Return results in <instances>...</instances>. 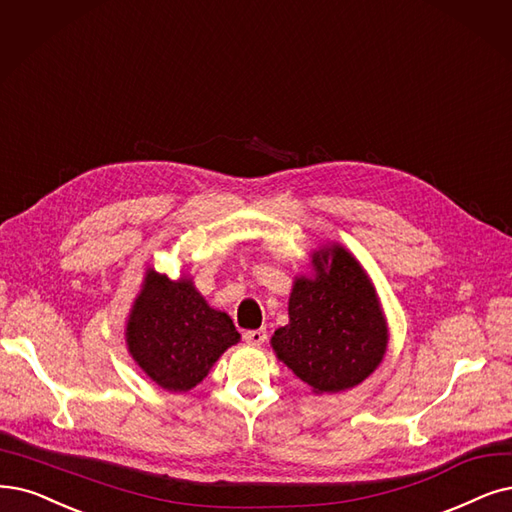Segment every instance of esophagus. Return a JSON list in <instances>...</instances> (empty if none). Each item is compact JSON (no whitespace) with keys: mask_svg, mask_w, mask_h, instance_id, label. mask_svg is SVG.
Instances as JSON below:
<instances>
[{"mask_svg":"<svg viewBox=\"0 0 512 512\" xmlns=\"http://www.w3.org/2000/svg\"><path fill=\"white\" fill-rule=\"evenodd\" d=\"M244 342L246 344H249V346H261L263 342H266V339H268V335H266V331H263V329H255V331H246L244 335Z\"/></svg>","mask_w":512,"mask_h":512,"instance_id":"obj_1","label":"esophagus"}]
</instances>
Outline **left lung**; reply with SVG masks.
Here are the masks:
<instances>
[{
    "instance_id": "left-lung-1",
    "label": "left lung",
    "mask_w": 512,
    "mask_h": 512,
    "mask_svg": "<svg viewBox=\"0 0 512 512\" xmlns=\"http://www.w3.org/2000/svg\"><path fill=\"white\" fill-rule=\"evenodd\" d=\"M388 320L367 270L346 246L327 242L310 255V274H297L289 325L270 344L314 394L363 384L388 350Z\"/></svg>"
}]
</instances>
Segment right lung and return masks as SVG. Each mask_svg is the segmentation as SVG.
I'll list each match as a JSON object with an SVG mask.
<instances>
[{"mask_svg": "<svg viewBox=\"0 0 512 512\" xmlns=\"http://www.w3.org/2000/svg\"><path fill=\"white\" fill-rule=\"evenodd\" d=\"M126 348L151 382L168 392L196 388L219 356L240 342L232 318L208 306L192 276L145 268L126 316Z\"/></svg>", "mask_w": 512, "mask_h": 512, "instance_id": "add662e5", "label": "right lung"}]
</instances>
